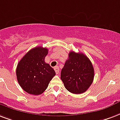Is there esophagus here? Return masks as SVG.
<instances>
[{"label":"esophagus","mask_w":120,"mask_h":120,"mask_svg":"<svg viewBox=\"0 0 120 120\" xmlns=\"http://www.w3.org/2000/svg\"><path fill=\"white\" fill-rule=\"evenodd\" d=\"M54 70H55V72H56V74H59V71H60V69H59V68H58V67H55V68H54Z\"/></svg>","instance_id":"obj_1"}]
</instances>
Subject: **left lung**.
Returning <instances> with one entry per match:
<instances>
[{"mask_svg": "<svg viewBox=\"0 0 120 120\" xmlns=\"http://www.w3.org/2000/svg\"><path fill=\"white\" fill-rule=\"evenodd\" d=\"M94 77V70L88 57L82 53L70 52L60 75L65 87L73 94H82L90 87Z\"/></svg>", "mask_w": 120, "mask_h": 120, "instance_id": "left-lung-1", "label": "left lung"}]
</instances>
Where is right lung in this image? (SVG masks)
<instances>
[{"mask_svg": "<svg viewBox=\"0 0 120 120\" xmlns=\"http://www.w3.org/2000/svg\"><path fill=\"white\" fill-rule=\"evenodd\" d=\"M48 50L38 46L30 50L17 64L16 75L20 86L30 94L40 95L48 87L55 72L45 62Z\"/></svg>", "mask_w": 120, "mask_h": 120, "instance_id": "right-lung-1", "label": "right lung"}]
</instances>
